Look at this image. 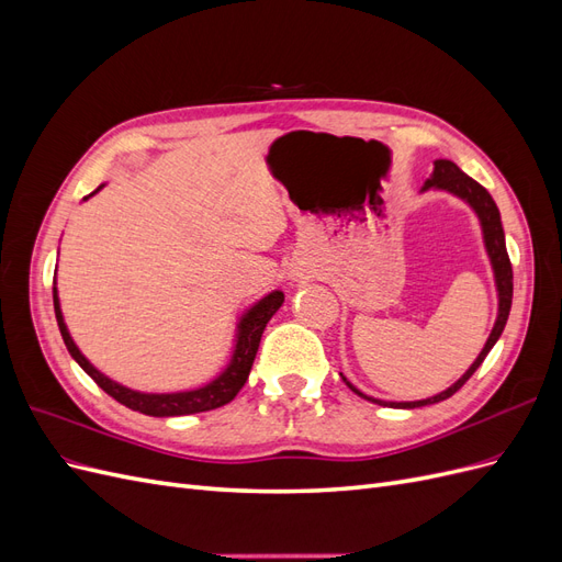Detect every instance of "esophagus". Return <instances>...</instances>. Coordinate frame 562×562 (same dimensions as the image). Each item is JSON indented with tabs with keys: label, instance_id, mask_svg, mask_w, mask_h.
Returning <instances> with one entry per match:
<instances>
[{
	"label": "esophagus",
	"instance_id": "34e87169",
	"mask_svg": "<svg viewBox=\"0 0 562 562\" xmlns=\"http://www.w3.org/2000/svg\"><path fill=\"white\" fill-rule=\"evenodd\" d=\"M295 277H297V269H295Z\"/></svg>",
	"mask_w": 562,
	"mask_h": 562
}]
</instances>
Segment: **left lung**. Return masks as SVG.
Instances as JSON below:
<instances>
[{"label":"left lung","instance_id":"obj_1","mask_svg":"<svg viewBox=\"0 0 562 562\" xmlns=\"http://www.w3.org/2000/svg\"><path fill=\"white\" fill-rule=\"evenodd\" d=\"M427 190H446L454 196H459L462 201H467L469 206L475 211L481 220V227H483V241H485V250L490 255V262L492 269H495V283H497V295H499V314L495 321V328H492L487 342L483 347V351L479 353V359L471 363V368L464 372L462 378H459L452 386H448L446 391H440V394L431 396V398H424V401H407V403H386L380 398H372L366 396L363 391L356 389L351 382H347V378H342L347 382V386L353 391V394H359L366 401H372L378 405H391V407H422V405H431V403H440L450 398L454 391L462 389L467 384V380L473 375L479 366L485 361V356L490 353V349L495 347V342L499 339L504 326H506V318L508 312H512V300H514V269H512V260H508V252H506V241H504V229H502V217H499V209L497 203L492 201L490 192L485 190L483 184L475 182L473 178H469L464 171H459V166L448 161V159H436L434 161V173L431 178L424 182L422 192Z\"/></svg>","mask_w":562,"mask_h":562}]
</instances>
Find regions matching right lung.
Here are the masks:
<instances>
[{
    "instance_id": "add662e5",
    "label": "right lung",
    "mask_w": 562,
    "mask_h": 562,
    "mask_svg": "<svg viewBox=\"0 0 562 562\" xmlns=\"http://www.w3.org/2000/svg\"><path fill=\"white\" fill-rule=\"evenodd\" d=\"M98 190H103V184H100ZM281 304H283V293L274 291V293L265 295L260 302H255L252 307L241 316L239 330H236V345H234L232 361L206 386H199V389H192V391H178V394H143V391H133L128 386H122L119 382L110 380L108 375H103V372L89 363L87 356L79 351V347L75 345V339L70 337V333H67V326L63 321V312H60L58 291L54 288L56 321H58V328H60V335H63V342H65L67 351H70L72 359L114 401L131 407V411H135V413L151 415V417H178V415L206 413V411H215V407H223L229 401H234V396L239 394L241 386L248 380V372L252 368L255 353H258L260 337L267 328V323H269L271 316L279 312Z\"/></svg>"
}]
</instances>
